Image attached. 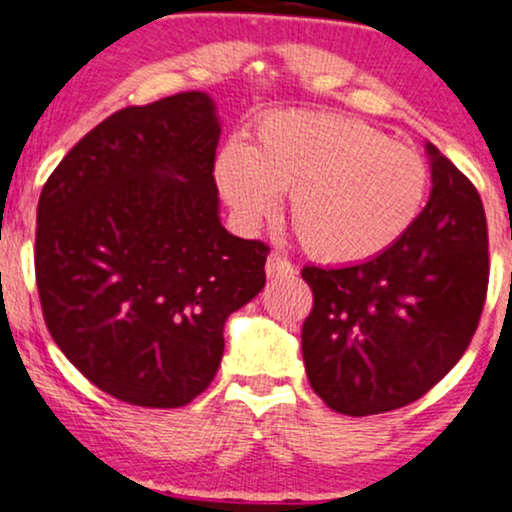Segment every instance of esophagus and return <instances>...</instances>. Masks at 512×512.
Wrapping results in <instances>:
<instances>
[{
  "label": "esophagus",
  "instance_id": "1",
  "mask_svg": "<svg viewBox=\"0 0 512 512\" xmlns=\"http://www.w3.org/2000/svg\"><path fill=\"white\" fill-rule=\"evenodd\" d=\"M264 272H267L269 279H286V276L296 274V267L281 255H269L267 264H264Z\"/></svg>",
  "mask_w": 512,
  "mask_h": 512
}]
</instances>
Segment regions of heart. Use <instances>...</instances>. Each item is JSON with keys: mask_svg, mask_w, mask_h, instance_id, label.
<instances>
[{"mask_svg": "<svg viewBox=\"0 0 512 512\" xmlns=\"http://www.w3.org/2000/svg\"><path fill=\"white\" fill-rule=\"evenodd\" d=\"M219 192L245 226L289 195L291 226L315 260L366 264L411 231L428 197L426 161L351 117L289 110L260 120L252 142H228L214 163Z\"/></svg>", "mask_w": 512, "mask_h": 512, "instance_id": "heart-1", "label": "heart"}]
</instances>
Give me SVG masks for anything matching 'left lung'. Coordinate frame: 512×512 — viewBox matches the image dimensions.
Listing matches in <instances>:
<instances>
[{
  "instance_id": "1",
  "label": "left lung",
  "mask_w": 512,
  "mask_h": 512,
  "mask_svg": "<svg viewBox=\"0 0 512 512\" xmlns=\"http://www.w3.org/2000/svg\"><path fill=\"white\" fill-rule=\"evenodd\" d=\"M431 195L392 250L366 264L303 267L313 310L303 322L310 387L346 416L424 397L477 332L489 284V233L474 185L426 142Z\"/></svg>"
}]
</instances>
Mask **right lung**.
Listing matches in <instances>:
<instances>
[{"mask_svg": "<svg viewBox=\"0 0 512 512\" xmlns=\"http://www.w3.org/2000/svg\"><path fill=\"white\" fill-rule=\"evenodd\" d=\"M209 93L117 110L62 158L38 202L48 330L98 390L175 409L221 366L228 315L264 289L269 248L221 226Z\"/></svg>", "mask_w": 512, "mask_h": 512, "instance_id": "obj_1", "label": "right lung"}]
</instances>
